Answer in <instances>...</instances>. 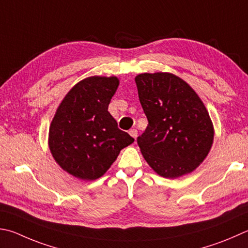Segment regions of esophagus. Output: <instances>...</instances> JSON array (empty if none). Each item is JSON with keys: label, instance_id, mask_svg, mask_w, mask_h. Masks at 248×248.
<instances>
[{"label": "esophagus", "instance_id": "34e87169", "mask_svg": "<svg viewBox=\"0 0 248 248\" xmlns=\"http://www.w3.org/2000/svg\"><path fill=\"white\" fill-rule=\"evenodd\" d=\"M129 133H130V136H131L132 138L137 139V137H138V130L137 129H131L129 131Z\"/></svg>", "mask_w": 248, "mask_h": 248}]
</instances>
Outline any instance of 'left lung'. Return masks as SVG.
<instances>
[{
  "mask_svg": "<svg viewBox=\"0 0 248 248\" xmlns=\"http://www.w3.org/2000/svg\"><path fill=\"white\" fill-rule=\"evenodd\" d=\"M148 124L137 141L157 173L178 178L192 172L208 154L214 128L206 107L186 81L168 73L136 77Z\"/></svg>",
  "mask_w": 248,
  "mask_h": 248,
  "instance_id": "1",
  "label": "left lung"
}]
</instances>
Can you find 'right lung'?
Here are the masks:
<instances>
[{"label": "right lung", "instance_id": "right-lung-1", "mask_svg": "<svg viewBox=\"0 0 248 248\" xmlns=\"http://www.w3.org/2000/svg\"><path fill=\"white\" fill-rule=\"evenodd\" d=\"M116 77H90L70 90L49 127V150L57 164L82 180L102 177L134 139L118 128L108 105Z\"/></svg>", "mask_w": 248, "mask_h": 248}]
</instances>
